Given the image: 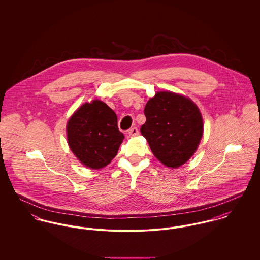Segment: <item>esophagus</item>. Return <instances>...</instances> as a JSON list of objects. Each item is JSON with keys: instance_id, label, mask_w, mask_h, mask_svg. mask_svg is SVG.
<instances>
[{"instance_id": "obj_1", "label": "esophagus", "mask_w": 260, "mask_h": 260, "mask_svg": "<svg viewBox=\"0 0 260 260\" xmlns=\"http://www.w3.org/2000/svg\"><path fill=\"white\" fill-rule=\"evenodd\" d=\"M128 134H129V137H134V136H136V135L139 134V131H138V129H137L136 127H134V128H131V129L128 131Z\"/></svg>"}]
</instances>
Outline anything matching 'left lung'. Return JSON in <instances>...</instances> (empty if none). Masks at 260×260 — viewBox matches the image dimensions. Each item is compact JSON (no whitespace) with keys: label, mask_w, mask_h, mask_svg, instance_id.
<instances>
[{"label":"left lung","mask_w":260,"mask_h":260,"mask_svg":"<svg viewBox=\"0 0 260 260\" xmlns=\"http://www.w3.org/2000/svg\"><path fill=\"white\" fill-rule=\"evenodd\" d=\"M141 134L154 156L165 166L177 168L195 153L203 134V120L189 98L157 92L145 105Z\"/></svg>","instance_id":"left-lung-1"}]
</instances>
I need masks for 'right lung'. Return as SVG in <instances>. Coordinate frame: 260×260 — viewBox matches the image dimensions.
<instances>
[{"mask_svg": "<svg viewBox=\"0 0 260 260\" xmlns=\"http://www.w3.org/2000/svg\"><path fill=\"white\" fill-rule=\"evenodd\" d=\"M66 130L69 147L79 161L91 169L109 164L124 139L117 115L99 100L83 104L69 119Z\"/></svg>", "mask_w": 260, "mask_h": 260, "instance_id": "1", "label": "right lung"}]
</instances>
